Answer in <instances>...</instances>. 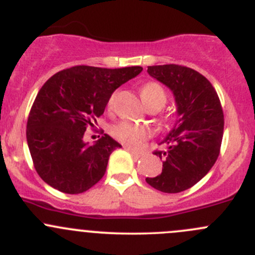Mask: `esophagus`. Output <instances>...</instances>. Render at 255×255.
Instances as JSON below:
<instances>
[{
	"instance_id": "34e87169",
	"label": "esophagus",
	"mask_w": 255,
	"mask_h": 255,
	"mask_svg": "<svg viewBox=\"0 0 255 255\" xmlns=\"http://www.w3.org/2000/svg\"><path fill=\"white\" fill-rule=\"evenodd\" d=\"M127 150L129 151L130 154H132V156L134 159H139V158H142V156H143V153H139V151H137V150H133V149H129V148H128Z\"/></svg>"
}]
</instances>
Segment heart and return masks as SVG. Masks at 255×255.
<instances>
[{
    "label": "heart",
    "mask_w": 255,
    "mask_h": 255,
    "mask_svg": "<svg viewBox=\"0 0 255 255\" xmlns=\"http://www.w3.org/2000/svg\"><path fill=\"white\" fill-rule=\"evenodd\" d=\"M140 95L145 104V106H150V105H160L161 107L165 105L166 102V94L164 91L163 87L156 82H148L142 87L140 90ZM115 96L113 94L109 101V106L111 107L115 101ZM111 133L113 137L121 143L126 144V145L130 146V148H138L142 145V143L146 138L150 135V130L145 126L134 125L130 122H123L117 123L111 128Z\"/></svg>",
    "instance_id": "heart-1"
}]
</instances>
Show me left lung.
Wrapping results in <instances>:
<instances>
[{
    "mask_svg": "<svg viewBox=\"0 0 255 255\" xmlns=\"http://www.w3.org/2000/svg\"><path fill=\"white\" fill-rule=\"evenodd\" d=\"M151 78L165 85L174 95L177 120L155 151L163 158L159 175L146 177L154 189L166 194L185 191L200 181L216 163L223 137V111L211 82L186 66H148Z\"/></svg>",
    "mask_w": 255,
    "mask_h": 255,
    "instance_id": "left-lung-1",
    "label": "left lung"
}]
</instances>
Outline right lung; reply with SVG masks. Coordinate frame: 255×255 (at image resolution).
<instances>
[{"instance_id": "1", "label": "right lung", "mask_w": 255, "mask_h": 255, "mask_svg": "<svg viewBox=\"0 0 255 255\" xmlns=\"http://www.w3.org/2000/svg\"><path fill=\"white\" fill-rule=\"evenodd\" d=\"M142 70L79 65L43 85L28 117L27 143L35 170L48 185L74 195L102 179L110 155L122 145L109 134L90 145L85 130L95 127L115 90Z\"/></svg>"}]
</instances>
